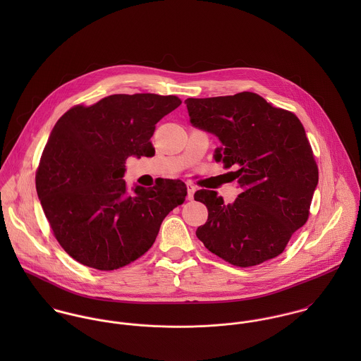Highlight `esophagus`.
<instances>
[{
	"label": "esophagus",
	"instance_id": "obj_1",
	"mask_svg": "<svg viewBox=\"0 0 361 361\" xmlns=\"http://www.w3.org/2000/svg\"><path fill=\"white\" fill-rule=\"evenodd\" d=\"M195 192H196V188L190 183H188V200H193L195 197Z\"/></svg>",
	"mask_w": 361,
	"mask_h": 361
}]
</instances>
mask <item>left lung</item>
Masks as SVG:
<instances>
[{
  "instance_id": "obj_1",
  "label": "left lung",
  "mask_w": 361,
  "mask_h": 361,
  "mask_svg": "<svg viewBox=\"0 0 361 361\" xmlns=\"http://www.w3.org/2000/svg\"><path fill=\"white\" fill-rule=\"evenodd\" d=\"M190 122L214 133L224 162L240 195L225 204L202 189L208 219L196 231L207 249L236 267H253L279 256L310 215L318 166L300 119L252 92L185 100Z\"/></svg>"
}]
</instances>
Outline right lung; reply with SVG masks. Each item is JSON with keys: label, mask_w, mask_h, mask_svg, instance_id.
<instances>
[{"label": "right lung", "mask_w": 361, "mask_h": 361, "mask_svg": "<svg viewBox=\"0 0 361 361\" xmlns=\"http://www.w3.org/2000/svg\"><path fill=\"white\" fill-rule=\"evenodd\" d=\"M182 104L176 96L112 94L75 105L55 123L36 171V189L52 233L78 262L114 271L142 257L161 222L183 204L186 185L158 179L126 195L130 155L154 154L155 123Z\"/></svg>", "instance_id": "add662e5"}]
</instances>
